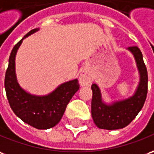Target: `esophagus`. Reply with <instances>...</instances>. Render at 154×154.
<instances>
[{"label":"esophagus","mask_w":154,"mask_h":154,"mask_svg":"<svg viewBox=\"0 0 154 154\" xmlns=\"http://www.w3.org/2000/svg\"><path fill=\"white\" fill-rule=\"evenodd\" d=\"M92 77L87 71H82L79 76V83L81 86H90L92 83Z\"/></svg>","instance_id":"esophagus-1"}]
</instances>
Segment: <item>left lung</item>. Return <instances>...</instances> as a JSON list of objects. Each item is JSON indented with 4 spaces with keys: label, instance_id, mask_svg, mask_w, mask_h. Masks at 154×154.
<instances>
[{
    "label": "left lung",
    "instance_id": "8db88e82",
    "mask_svg": "<svg viewBox=\"0 0 154 154\" xmlns=\"http://www.w3.org/2000/svg\"><path fill=\"white\" fill-rule=\"evenodd\" d=\"M128 50L133 54L139 73V82L136 91L128 98L106 103L103 100L98 86L92 85V117L97 128L115 130L123 128L133 121L143 107L148 92V72L143 54L137 47H130Z\"/></svg>",
    "mask_w": 154,
    "mask_h": 154
}]
</instances>
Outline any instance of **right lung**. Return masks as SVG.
Segmentation results:
<instances>
[{
  "label": "right lung",
  "mask_w": 154,
  "mask_h": 154,
  "mask_svg": "<svg viewBox=\"0 0 154 154\" xmlns=\"http://www.w3.org/2000/svg\"><path fill=\"white\" fill-rule=\"evenodd\" d=\"M38 31L39 28L30 31L13 47L5 76V89L10 106L18 118L37 129H48L60 122L70 100L79 89V84L77 78L68 81L44 96L31 94L19 85L16 75L17 52L22 41Z\"/></svg>",
  "instance_id": "1"
}]
</instances>
